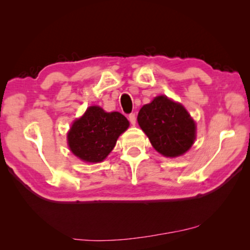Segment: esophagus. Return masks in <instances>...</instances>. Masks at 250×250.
Masks as SVG:
<instances>
[{
  "instance_id": "esophagus-1",
  "label": "esophagus",
  "mask_w": 250,
  "mask_h": 250,
  "mask_svg": "<svg viewBox=\"0 0 250 250\" xmlns=\"http://www.w3.org/2000/svg\"><path fill=\"white\" fill-rule=\"evenodd\" d=\"M129 120H130V124L134 125L135 122H137V116H135L134 113H131V115H129Z\"/></svg>"
}]
</instances>
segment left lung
Instances as JSON below:
<instances>
[{"mask_svg": "<svg viewBox=\"0 0 250 250\" xmlns=\"http://www.w3.org/2000/svg\"><path fill=\"white\" fill-rule=\"evenodd\" d=\"M138 124L154 149L167 158L184 154L196 138L195 121L183 105L167 96L155 97L143 105Z\"/></svg>", "mask_w": 250, "mask_h": 250, "instance_id": "8db88e82", "label": "left lung"}]
</instances>
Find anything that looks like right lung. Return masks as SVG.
Listing matches in <instances>:
<instances>
[{
  "mask_svg": "<svg viewBox=\"0 0 250 250\" xmlns=\"http://www.w3.org/2000/svg\"><path fill=\"white\" fill-rule=\"evenodd\" d=\"M129 128V121L120 112H105L91 105L75 120L67 134L70 151L84 162L104 161L115 147L118 138Z\"/></svg>",
  "mask_w": 250,
  "mask_h": 250,
  "instance_id": "add662e5",
  "label": "right lung"
}]
</instances>
